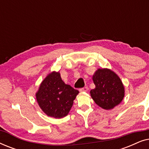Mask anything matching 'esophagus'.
<instances>
[{
	"label": "esophagus",
	"mask_w": 149,
	"mask_h": 149,
	"mask_svg": "<svg viewBox=\"0 0 149 149\" xmlns=\"http://www.w3.org/2000/svg\"><path fill=\"white\" fill-rule=\"evenodd\" d=\"M88 90V87H83V88H81L79 89V91H81V92H83V91H87Z\"/></svg>",
	"instance_id": "34e87169"
}]
</instances>
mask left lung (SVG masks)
<instances>
[{
  "mask_svg": "<svg viewBox=\"0 0 149 149\" xmlns=\"http://www.w3.org/2000/svg\"><path fill=\"white\" fill-rule=\"evenodd\" d=\"M95 87L90 95L97 105L111 110L119 105L125 96V87L121 79L109 68H98L92 77Z\"/></svg>",
  "mask_w": 149,
  "mask_h": 149,
  "instance_id": "obj_1",
  "label": "left lung"
}]
</instances>
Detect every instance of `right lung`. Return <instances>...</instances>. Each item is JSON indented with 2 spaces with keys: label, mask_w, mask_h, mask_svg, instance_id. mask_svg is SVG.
Here are the masks:
<instances>
[{
  "label": "right lung",
  "mask_w": 149,
  "mask_h": 149,
  "mask_svg": "<svg viewBox=\"0 0 149 149\" xmlns=\"http://www.w3.org/2000/svg\"><path fill=\"white\" fill-rule=\"evenodd\" d=\"M79 91L67 85L60 73L53 71L47 75L36 93L40 109L49 117L61 119L68 115Z\"/></svg>",
  "instance_id": "obj_1"
}]
</instances>
